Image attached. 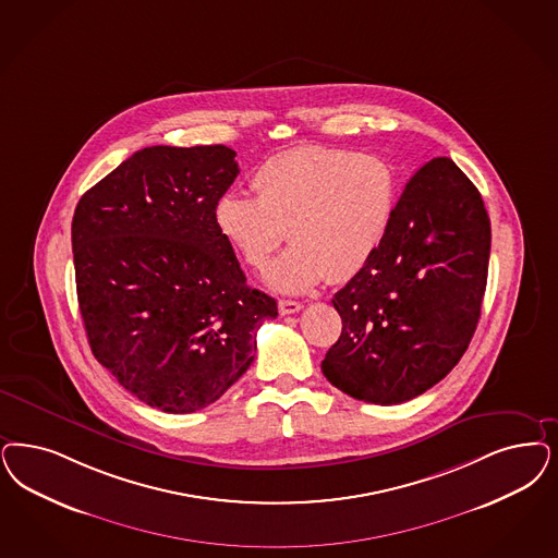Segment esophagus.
I'll use <instances>...</instances> for the list:
<instances>
[{
    "instance_id": "esophagus-1",
    "label": "esophagus",
    "mask_w": 558,
    "mask_h": 558,
    "mask_svg": "<svg viewBox=\"0 0 558 558\" xmlns=\"http://www.w3.org/2000/svg\"><path fill=\"white\" fill-rule=\"evenodd\" d=\"M278 308H280V315H292V313H299L303 305L299 303V301H287V299H282L280 303H278Z\"/></svg>"
}]
</instances>
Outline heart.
Instances as JSON below:
<instances>
[{"label": "heart", "mask_w": 558, "mask_h": 558, "mask_svg": "<svg viewBox=\"0 0 558 558\" xmlns=\"http://www.w3.org/2000/svg\"><path fill=\"white\" fill-rule=\"evenodd\" d=\"M257 197L225 193L216 227L243 262L257 271L287 239L268 271L278 292H305L329 276H356L384 245L400 199L398 169L375 154L301 146L274 154L253 173Z\"/></svg>", "instance_id": "1"}]
</instances>
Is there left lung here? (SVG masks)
Returning <instances> with one entry per match:
<instances>
[{"mask_svg":"<svg viewBox=\"0 0 558 558\" xmlns=\"http://www.w3.org/2000/svg\"><path fill=\"white\" fill-rule=\"evenodd\" d=\"M490 220L451 158L405 183L384 245L333 307L342 333L327 350V381L368 404H402L460 363L481 319Z\"/></svg>","mask_w":558,"mask_h":558,"instance_id":"1","label":"left lung"}]
</instances>
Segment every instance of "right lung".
Returning <instances> with one entry per match:
<instances>
[{
	"label": "right lung",
	"mask_w": 558,
	"mask_h": 558,
	"mask_svg": "<svg viewBox=\"0 0 558 558\" xmlns=\"http://www.w3.org/2000/svg\"><path fill=\"white\" fill-rule=\"evenodd\" d=\"M236 153L150 146L77 202V305L100 365L144 404L190 414L253 363L255 331L278 315L251 289L216 227Z\"/></svg>",
	"instance_id": "obj_1"
}]
</instances>
